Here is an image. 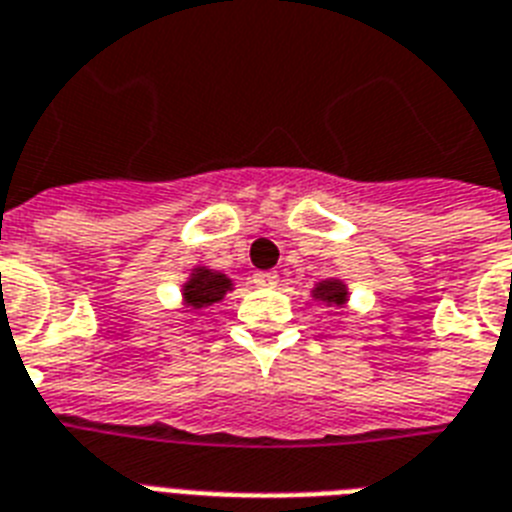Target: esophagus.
<instances>
[{
  "label": "esophagus",
  "instance_id": "obj_1",
  "mask_svg": "<svg viewBox=\"0 0 512 512\" xmlns=\"http://www.w3.org/2000/svg\"><path fill=\"white\" fill-rule=\"evenodd\" d=\"M252 281H255V286L270 289V286H278V273L276 270H257L255 276H252Z\"/></svg>",
  "mask_w": 512,
  "mask_h": 512
}]
</instances>
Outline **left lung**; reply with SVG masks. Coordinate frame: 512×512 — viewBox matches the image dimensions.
Segmentation results:
<instances>
[{"label":"left lung","mask_w":512,"mask_h":512,"mask_svg":"<svg viewBox=\"0 0 512 512\" xmlns=\"http://www.w3.org/2000/svg\"><path fill=\"white\" fill-rule=\"evenodd\" d=\"M313 297L323 299V302H331V305H344L347 302V289H344L342 281L328 278V281H321V284L315 286Z\"/></svg>","instance_id":"obj_1"}]
</instances>
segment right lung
<instances>
[{
    "instance_id": "1",
    "label": "right lung",
    "mask_w": 512,
    "mask_h": 512,
    "mask_svg": "<svg viewBox=\"0 0 512 512\" xmlns=\"http://www.w3.org/2000/svg\"><path fill=\"white\" fill-rule=\"evenodd\" d=\"M231 289V281H228L223 273H213V270L199 268L194 276L189 278V284L184 286V302L189 307H207L223 299V294Z\"/></svg>"
}]
</instances>
